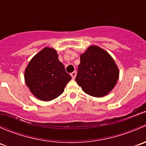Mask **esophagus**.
<instances>
[{"mask_svg": "<svg viewBox=\"0 0 146 146\" xmlns=\"http://www.w3.org/2000/svg\"><path fill=\"white\" fill-rule=\"evenodd\" d=\"M76 73H77V72L76 71H73L70 73V76H71L72 78L75 79V78H76Z\"/></svg>", "mask_w": 146, "mask_h": 146, "instance_id": "esophagus-1", "label": "esophagus"}]
</instances>
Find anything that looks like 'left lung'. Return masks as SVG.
Returning a JSON list of instances; mask_svg holds the SVG:
<instances>
[{
	"label": "left lung",
	"instance_id": "obj_1",
	"mask_svg": "<svg viewBox=\"0 0 146 146\" xmlns=\"http://www.w3.org/2000/svg\"><path fill=\"white\" fill-rule=\"evenodd\" d=\"M119 73L111 56L99 46H91L80 55L76 80L85 93L101 98L114 88Z\"/></svg>",
	"mask_w": 146,
	"mask_h": 146
}]
</instances>
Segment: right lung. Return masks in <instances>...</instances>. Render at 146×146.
Returning <instances> with one entry per match:
<instances>
[{
  "instance_id": "obj_1",
  "label": "right lung",
  "mask_w": 146,
  "mask_h": 146,
  "mask_svg": "<svg viewBox=\"0 0 146 146\" xmlns=\"http://www.w3.org/2000/svg\"><path fill=\"white\" fill-rule=\"evenodd\" d=\"M25 79L31 92L38 99L50 101L64 92L71 76L66 73L54 48L46 47L32 58L25 69Z\"/></svg>"
}]
</instances>
